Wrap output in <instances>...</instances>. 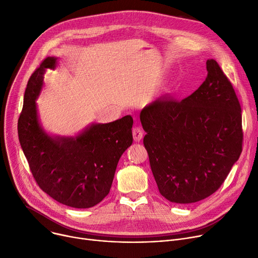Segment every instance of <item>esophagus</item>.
I'll list each match as a JSON object with an SVG mask.
<instances>
[{"instance_id":"obj_1","label":"esophagus","mask_w":258,"mask_h":258,"mask_svg":"<svg viewBox=\"0 0 258 258\" xmlns=\"http://www.w3.org/2000/svg\"><path fill=\"white\" fill-rule=\"evenodd\" d=\"M133 137H134L135 141L139 142L143 138V133H142L141 128H139V127L133 128Z\"/></svg>"}]
</instances>
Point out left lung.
Returning <instances> with one entry per match:
<instances>
[{"instance_id":"obj_1","label":"left lung","mask_w":258,"mask_h":258,"mask_svg":"<svg viewBox=\"0 0 258 258\" xmlns=\"http://www.w3.org/2000/svg\"><path fill=\"white\" fill-rule=\"evenodd\" d=\"M207 77L182 101L163 96L145 106L140 120L160 194L191 204L214 194L242 150L241 108L236 93L214 59Z\"/></svg>"}]
</instances>
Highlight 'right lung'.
Segmentation results:
<instances>
[{
    "label": "right lung",
    "mask_w": 258,
    "mask_h": 258,
    "mask_svg": "<svg viewBox=\"0 0 258 258\" xmlns=\"http://www.w3.org/2000/svg\"><path fill=\"white\" fill-rule=\"evenodd\" d=\"M55 57H47L30 76L18 121L19 140L39 188L73 208H90L110 192L120 157L133 143V118L96 123L73 138H52L40 127L35 99L46 70Z\"/></svg>",
    "instance_id": "1"
}]
</instances>
